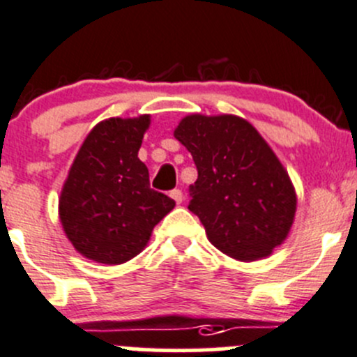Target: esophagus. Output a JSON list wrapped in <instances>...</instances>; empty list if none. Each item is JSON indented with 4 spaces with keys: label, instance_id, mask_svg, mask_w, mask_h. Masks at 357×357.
Here are the masks:
<instances>
[{
    "label": "esophagus",
    "instance_id": "1",
    "mask_svg": "<svg viewBox=\"0 0 357 357\" xmlns=\"http://www.w3.org/2000/svg\"><path fill=\"white\" fill-rule=\"evenodd\" d=\"M169 195H171V199L174 200L176 204H181V202H183V192H181V190H178V188L171 190V193H169Z\"/></svg>",
    "mask_w": 357,
    "mask_h": 357
}]
</instances>
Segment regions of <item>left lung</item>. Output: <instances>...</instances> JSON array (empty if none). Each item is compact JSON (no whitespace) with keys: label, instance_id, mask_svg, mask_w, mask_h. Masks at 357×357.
Instances as JSON below:
<instances>
[{"label":"left lung","instance_id":"8db88e82","mask_svg":"<svg viewBox=\"0 0 357 357\" xmlns=\"http://www.w3.org/2000/svg\"><path fill=\"white\" fill-rule=\"evenodd\" d=\"M174 136L197 165L188 208L212 245L240 261L271 254L289 235L297 199L289 174L254 126L235 115H190Z\"/></svg>","mask_w":357,"mask_h":357}]
</instances>
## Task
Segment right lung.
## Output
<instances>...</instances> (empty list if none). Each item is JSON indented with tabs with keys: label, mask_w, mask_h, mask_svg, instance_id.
Segmentation results:
<instances>
[{
	"label": "right lung",
	"mask_w": 357,
	"mask_h": 357,
	"mask_svg": "<svg viewBox=\"0 0 357 357\" xmlns=\"http://www.w3.org/2000/svg\"><path fill=\"white\" fill-rule=\"evenodd\" d=\"M149 115L109 119L82 143L60 195V221L72 245L102 264H121L142 252L174 200L150 188L138 158Z\"/></svg>",
	"instance_id": "obj_1"
}]
</instances>
